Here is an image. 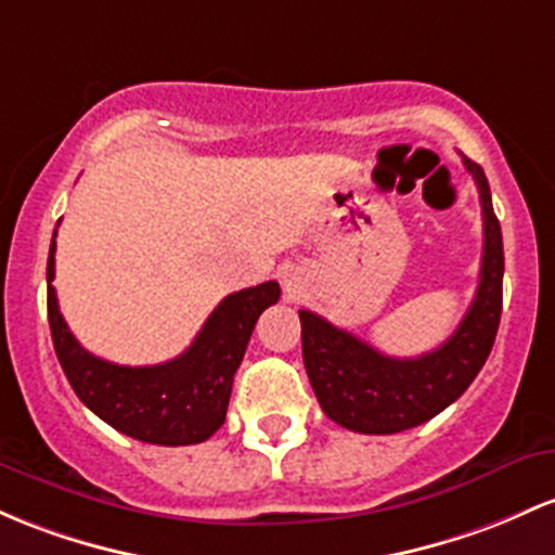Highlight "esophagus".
<instances>
[{
	"label": "esophagus",
	"mask_w": 555,
	"mask_h": 555,
	"mask_svg": "<svg viewBox=\"0 0 555 555\" xmlns=\"http://www.w3.org/2000/svg\"><path fill=\"white\" fill-rule=\"evenodd\" d=\"M282 284H284V289H287L289 297L300 295L302 284H306V279H302L300 268H295V266L284 268V271H282Z\"/></svg>",
	"instance_id": "34e87169"
}]
</instances>
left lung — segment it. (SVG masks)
<instances>
[{
    "mask_svg": "<svg viewBox=\"0 0 555 555\" xmlns=\"http://www.w3.org/2000/svg\"><path fill=\"white\" fill-rule=\"evenodd\" d=\"M464 166L479 189L485 247L477 295L453 337L418 358H389L356 334L300 310L310 387L326 416L345 429L395 435L429 422L466 392L490 356L503 308V236L482 166L468 157Z\"/></svg>",
    "mask_w": 555,
    "mask_h": 555,
    "instance_id": "8db88e82",
    "label": "left lung"
}]
</instances>
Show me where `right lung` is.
<instances>
[{"instance_id": "add662e5", "label": "right lung", "mask_w": 555, "mask_h": 555, "mask_svg": "<svg viewBox=\"0 0 555 555\" xmlns=\"http://www.w3.org/2000/svg\"><path fill=\"white\" fill-rule=\"evenodd\" d=\"M54 236L47 260V315L57 361L91 413L150 446H197L227 422L234 374L260 313L279 300L276 282L223 297L194 343L157 366H118L91 356L73 337L54 295Z\"/></svg>"}]
</instances>
